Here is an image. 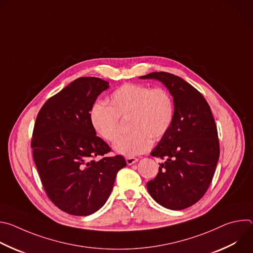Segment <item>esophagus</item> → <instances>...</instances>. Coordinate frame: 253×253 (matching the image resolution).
Here are the masks:
<instances>
[{
	"label": "esophagus",
	"instance_id": "esophagus-1",
	"mask_svg": "<svg viewBox=\"0 0 253 253\" xmlns=\"http://www.w3.org/2000/svg\"><path fill=\"white\" fill-rule=\"evenodd\" d=\"M137 161H138V159L135 157H126V162L128 165H132V164L136 163Z\"/></svg>",
	"mask_w": 253,
	"mask_h": 253
}]
</instances>
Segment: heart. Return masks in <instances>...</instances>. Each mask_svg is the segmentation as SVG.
Masks as SVG:
<instances>
[{
	"label": "heart",
	"mask_w": 253,
	"mask_h": 253,
	"mask_svg": "<svg viewBox=\"0 0 253 253\" xmlns=\"http://www.w3.org/2000/svg\"><path fill=\"white\" fill-rule=\"evenodd\" d=\"M128 119L129 134L113 145L115 152L135 156L146 152L152 140H160L169 130L174 118V104L164 88L141 84H125L109 97V106L96 102L89 111V120L98 136L113 142L120 134V118Z\"/></svg>",
	"instance_id": "b5f03b06"
}]
</instances>
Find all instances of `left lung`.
Segmentation results:
<instances>
[{
	"label": "left lung",
	"instance_id": "8db88e82",
	"mask_svg": "<svg viewBox=\"0 0 253 253\" xmlns=\"http://www.w3.org/2000/svg\"><path fill=\"white\" fill-rule=\"evenodd\" d=\"M139 78L161 82L174 103L173 122L151 151V156L165 161L147 190L165 208L185 209L205 194L218 162L219 141L211 109L202 94L178 76L153 72Z\"/></svg>",
	"mask_w": 253,
	"mask_h": 253
}]
</instances>
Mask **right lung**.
<instances>
[{"label": "right lung", "instance_id": "right-lung-1", "mask_svg": "<svg viewBox=\"0 0 253 253\" xmlns=\"http://www.w3.org/2000/svg\"><path fill=\"white\" fill-rule=\"evenodd\" d=\"M109 83L81 77L47 100L36 119L31 146L43 187L66 213L87 216L99 210L113 189L123 156L103 157L110 147L92 128L89 111Z\"/></svg>", "mask_w": 253, "mask_h": 253}]
</instances>
